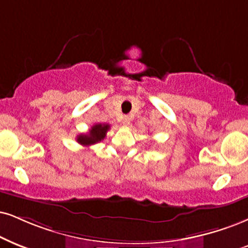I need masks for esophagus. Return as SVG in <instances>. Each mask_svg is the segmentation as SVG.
I'll use <instances>...</instances> for the list:
<instances>
[{"label":"esophagus","mask_w":248,"mask_h":248,"mask_svg":"<svg viewBox=\"0 0 248 248\" xmlns=\"http://www.w3.org/2000/svg\"><path fill=\"white\" fill-rule=\"evenodd\" d=\"M122 123H123V125H125V126H129V125L131 124V118L129 117V116H124Z\"/></svg>","instance_id":"obj_1"}]
</instances>
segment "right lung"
<instances>
[{
	"label": "right lung",
	"mask_w": 248,
	"mask_h": 248,
	"mask_svg": "<svg viewBox=\"0 0 248 248\" xmlns=\"http://www.w3.org/2000/svg\"><path fill=\"white\" fill-rule=\"evenodd\" d=\"M110 125L109 124H95L91 127L86 134H79L77 137V141L80 145L88 147V146L94 145V143L100 142L101 140L106 138V134L108 132Z\"/></svg>",
	"instance_id": "add662e5"
}]
</instances>
